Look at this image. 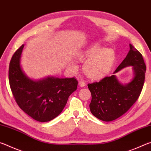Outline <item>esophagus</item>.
<instances>
[{
    "instance_id": "obj_1",
    "label": "esophagus",
    "mask_w": 151,
    "mask_h": 151,
    "mask_svg": "<svg viewBox=\"0 0 151 151\" xmlns=\"http://www.w3.org/2000/svg\"><path fill=\"white\" fill-rule=\"evenodd\" d=\"M78 85L80 86L81 87H83V86H85L86 85V84H85V83L84 81H81L78 82Z\"/></svg>"
}]
</instances>
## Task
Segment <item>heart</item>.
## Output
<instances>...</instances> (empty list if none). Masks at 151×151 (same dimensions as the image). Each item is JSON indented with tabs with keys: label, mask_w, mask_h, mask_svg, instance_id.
<instances>
[{
	"label": "heart",
	"mask_w": 151,
	"mask_h": 151,
	"mask_svg": "<svg viewBox=\"0 0 151 151\" xmlns=\"http://www.w3.org/2000/svg\"><path fill=\"white\" fill-rule=\"evenodd\" d=\"M76 58L79 61L86 60L83 66V71L89 78L95 80L106 76L116 60L114 51L111 48H105L99 43H94L79 51ZM69 67L73 72L78 70V66L75 63H71Z\"/></svg>",
	"instance_id": "b5f03b06"
}]
</instances>
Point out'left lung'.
Returning a JSON list of instances; mask_svg holds the SVG:
<instances>
[{"mask_svg": "<svg viewBox=\"0 0 151 151\" xmlns=\"http://www.w3.org/2000/svg\"><path fill=\"white\" fill-rule=\"evenodd\" d=\"M126 58L111 76L88 84L92 100L91 113L97 119L109 122L128 111L139 98L144 85L146 65L142 56L131 44ZM132 66L134 76L129 83L122 84L114 74L125 67Z\"/></svg>", "mask_w": 151, "mask_h": 151, "instance_id": "8db88e82", "label": "left lung"}]
</instances>
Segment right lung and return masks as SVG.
<instances>
[{
    "instance_id": "obj_1",
    "label": "right lung",
    "mask_w": 151,
    "mask_h": 151,
    "mask_svg": "<svg viewBox=\"0 0 151 151\" xmlns=\"http://www.w3.org/2000/svg\"><path fill=\"white\" fill-rule=\"evenodd\" d=\"M24 45L10 62L9 78L12 93L18 105L25 113L39 122H48L59 115L68 99L77 88L75 78H60L48 76L33 80L20 65Z\"/></svg>"
}]
</instances>
